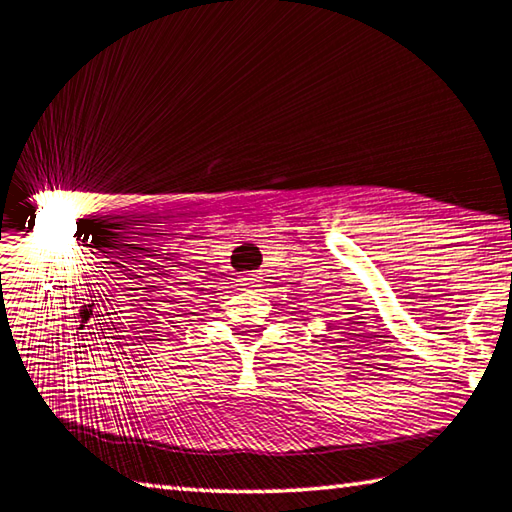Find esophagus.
Masks as SVG:
<instances>
[{
  "label": "esophagus",
  "mask_w": 512,
  "mask_h": 512,
  "mask_svg": "<svg viewBox=\"0 0 512 512\" xmlns=\"http://www.w3.org/2000/svg\"><path fill=\"white\" fill-rule=\"evenodd\" d=\"M239 280H241V287H246V289H255V287H259V282H262L257 273H246V275H241Z\"/></svg>",
  "instance_id": "34e87169"
}]
</instances>
